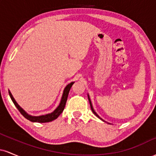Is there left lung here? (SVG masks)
<instances>
[{"label":"left lung","instance_id":"obj_1","mask_svg":"<svg viewBox=\"0 0 156 156\" xmlns=\"http://www.w3.org/2000/svg\"><path fill=\"white\" fill-rule=\"evenodd\" d=\"M87 95H88V99H89V103H90V107H91V109H92V112H93V114H94V115H95L97 117H98V118H99V119H101V120H102V121H103V122H105L104 120H103V119H102V118H101V117H99V115H98V114H97V113L95 112V111H94V108H93V106H92V102H91V100H90V98H89V94H87Z\"/></svg>","mask_w":156,"mask_h":156}]
</instances>
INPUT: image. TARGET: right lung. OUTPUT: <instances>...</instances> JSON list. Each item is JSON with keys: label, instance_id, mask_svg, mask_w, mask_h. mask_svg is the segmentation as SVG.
Returning <instances> with one entry per match:
<instances>
[{"label": "right lung", "instance_id": "add662e5", "mask_svg": "<svg viewBox=\"0 0 156 156\" xmlns=\"http://www.w3.org/2000/svg\"><path fill=\"white\" fill-rule=\"evenodd\" d=\"M73 83H74V82H71L70 83L67 84V85L65 87V88H64L63 91V94H62V98H61L60 103L59 105L57 106V108H55L53 112L49 113V114H44V115L33 116V115H31V114H28V113H27L23 108H21V107L18 105V103L16 102L15 98H14V97L12 96V93H11L9 90V96L11 99H12V102H13L14 104L15 105V106L17 107V108L18 109L19 112H20L21 114H22L25 118H26L27 119H28V120L31 122H39V123L49 122H51L54 120L55 119H57L58 116H59L62 113V112L64 111V107H65V105H66V102H67V100L68 94H69V90H70L71 87H72Z\"/></svg>", "mask_w": 156, "mask_h": 156}]
</instances>
